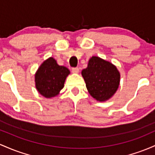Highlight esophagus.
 <instances>
[{
	"mask_svg": "<svg viewBox=\"0 0 155 155\" xmlns=\"http://www.w3.org/2000/svg\"><path fill=\"white\" fill-rule=\"evenodd\" d=\"M72 72L73 73H78L79 72V68L78 67H73L72 68Z\"/></svg>",
	"mask_w": 155,
	"mask_h": 155,
	"instance_id": "obj_1",
	"label": "esophagus"
}]
</instances>
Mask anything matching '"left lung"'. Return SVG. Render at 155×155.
<instances>
[{"mask_svg":"<svg viewBox=\"0 0 155 155\" xmlns=\"http://www.w3.org/2000/svg\"><path fill=\"white\" fill-rule=\"evenodd\" d=\"M86 88L90 94L98 101L110 99L119 88L120 74L114 64L93 56L87 68L82 71Z\"/></svg>","mask_w":155,"mask_h":155,"instance_id":"obj_1","label":"left lung"}]
</instances>
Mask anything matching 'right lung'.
<instances>
[{"instance_id":"1","label":"right lung","mask_w":155,"mask_h":155,"mask_svg":"<svg viewBox=\"0 0 155 155\" xmlns=\"http://www.w3.org/2000/svg\"><path fill=\"white\" fill-rule=\"evenodd\" d=\"M69 74L67 67L59 66L53 58H50L40 66L35 75L36 89L42 96L50 98L58 95L64 88L66 78Z\"/></svg>"}]
</instances>
